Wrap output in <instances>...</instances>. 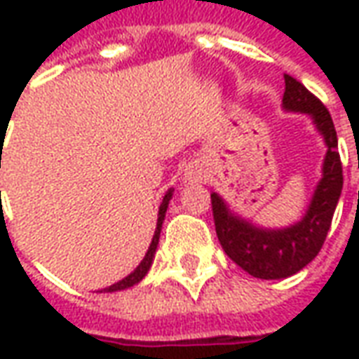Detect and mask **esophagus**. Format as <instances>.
Wrapping results in <instances>:
<instances>
[{"mask_svg": "<svg viewBox=\"0 0 359 359\" xmlns=\"http://www.w3.org/2000/svg\"><path fill=\"white\" fill-rule=\"evenodd\" d=\"M203 177H205V171H203L202 165L194 163V165H188L182 180H184L187 184H196V182H202Z\"/></svg>", "mask_w": 359, "mask_h": 359, "instance_id": "esophagus-1", "label": "esophagus"}]
</instances>
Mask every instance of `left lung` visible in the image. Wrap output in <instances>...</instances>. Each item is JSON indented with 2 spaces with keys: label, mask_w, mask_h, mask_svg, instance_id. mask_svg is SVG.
<instances>
[{
  "label": "left lung",
  "mask_w": 359,
  "mask_h": 359,
  "mask_svg": "<svg viewBox=\"0 0 359 359\" xmlns=\"http://www.w3.org/2000/svg\"><path fill=\"white\" fill-rule=\"evenodd\" d=\"M283 109L308 115L327 148L321 163V179L317 180L300 221L288 226L257 225L252 219L236 213L223 196L211 192L215 231L225 254L252 277L265 280L292 277L316 259L331 229L342 192L339 140L329 111L304 84L288 74H285Z\"/></svg>",
  "instance_id": "left-lung-1"
}]
</instances>
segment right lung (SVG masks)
I'll list each match as a JSON object with an SVG mask.
<instances>
[{
  "label": "right lung",
  "mask_w": 359,
  "mask_h": 359,
  "mask_svg": "<svg viewBox=\"0 0 359 359\" xmlns=\"http://www.w3.org/2000/svg\"><path fill=\"white\" fill-rule=\"evenodd\" d=\"M172 192H175V188H169L163 196V202L159 205V211H157V225H156V233H154V238L149 242L148 252H146V256L142 259L138 267L130 273V275H126L125 278H121L117 280L115 285L107 286V288H102V290H97V292H118V290H126V288H130V286L138 285L142 278L148 275L149 267L154 264V257H156L157 252V244H159V236H161V226H163L165 221V213H167V208H169V202H171Z\"/></svg>",
  "instance_id": "obj_1"
}]
</instances>
